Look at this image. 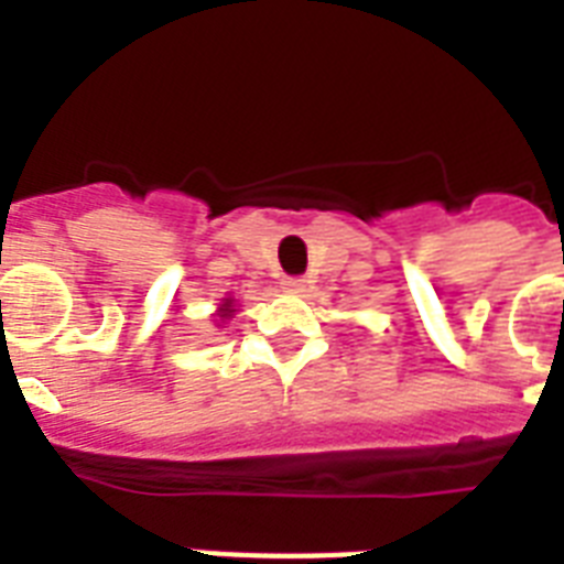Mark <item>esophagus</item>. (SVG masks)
I'll return each mask as SVG.
<instances>
[{
	"instance_id": "34e87169",
	"label": "esophagus",
	"mask_w": 564,
	"mask_h": 564,
	"mask_svg": "<svg viewBox=\"0 0 564 564\" xmlns=\"http://www.w3.org/2000/svg\"><path fill=\"white\" fill-rule=\"evenodd\" d=\"M282 288H285V291H291V293H302L307 288V279L288 276V279H282Z\"/></svg>"
}]
</instances>
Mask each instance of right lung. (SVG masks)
Returning a JSON list of instances; mask_svg holds the SVG:
<instances>
[{
	"instance_id": "1",
	"label": "right lung",
	"mask_w": 564,
	"mask_h": 564,
	"mask_svg": "<svg viewBox=\"0 0 564 564\" xmlns=\"http://www.w3.org/2000/svg\"><path fill=\"white\" fill-rule=\"evenodd\" d=\"M234 313H237V299H231V296H226L220 302V307H217V311L212 313L214 316V325L217 327H223L228 322V318H234Z\"/></svg>"
}]
</instances>
